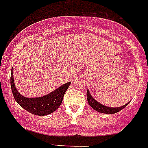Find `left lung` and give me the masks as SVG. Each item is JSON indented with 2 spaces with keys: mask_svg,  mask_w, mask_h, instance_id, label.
<instances>
[{
  "mask_svg": "<svg viewBox=\"0 0 148 148\" xmlns=\"http://www.w3.org/2000/svg\"><path fill=\"white\" fill-rule=\"evenodd\" d=\"M87 99H88V103L89 105L95 109V110H97V112L103 113V114H115V113L118 112L120 110H121L123 108H124L127 105V103H126L125 105H123L119 108H110V107H107V106L102 105L101 103L97 102L96 100L92 97V96L90 95L89 90H87Z\"/></svg>",
  "mask_w": 148,
  "mask_h": 148,
  "instance_id": "left-lung-1",
  "label": "left lung"
}]
</instances>
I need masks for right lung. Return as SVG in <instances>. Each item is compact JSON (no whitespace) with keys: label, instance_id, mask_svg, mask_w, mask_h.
Listing matches in <instances>:
<instances>
[{"label":"right lung","instance_id":"obj_1","mask_svg":"<svg viewBox=\"0 0 148 148\" xmlns=\"http://www.w3.org/2000/svg\"><path fill=\"white\" fill-rule=\"evenodd\" d=\"M70 84L71 82H67L60 86V88H57L53 92L45 95L44 97L27 98L18 93L15 88L13 77V70H11L10 87L15 101L21 107L28 112L38 116H45L54 112L62 103L64 95Z\"/></svg>","mask_w":148,"mask_h":148}]
</instances>
